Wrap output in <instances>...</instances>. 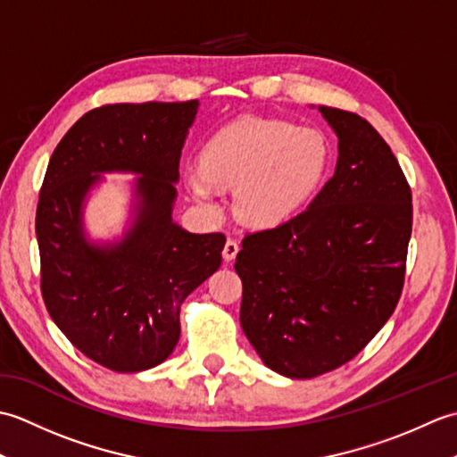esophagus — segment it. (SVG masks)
<instances>
[{"mask_svg":"<svg viewBox=\"0 0 457 457\" xmlns=\"http://www.w3.org/2000/svg\"><path fill=\"white\" fill-rule=\"evenodd\" d=\"M237 253H239V244H237V241L236 239H228L226 245H223V259L234 261Z\"/></svg>","mask_w":457,"mask_h":457,"instance_id":"obj_1","label":"esophagus"}]
</instances>
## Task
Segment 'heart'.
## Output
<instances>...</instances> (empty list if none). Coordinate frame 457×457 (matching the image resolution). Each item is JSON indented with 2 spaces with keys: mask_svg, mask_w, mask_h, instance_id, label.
<instances>
[{
  "mask_svg": "<svg viewBox=\"0 0 457 457\" xmlns=\"http://www.w3.org/2000/svg\"><path fill=\"white\" fill-rule=\"evenodd\" d=\"M329 157V143L320 129L244 118L212 135L202 162L184 169V182L212 212L220 208V188H234L237 216L251 226L270 228L296 216L314 196Z\"/></svg>",
  "mask_w": 457,
  "mask_h": 457,
  "instance_id": "b5f03b06",
  "label": "heart"
}]
</instances>
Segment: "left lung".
<instances>
[{
    "mask_svg": "<svg viewBox=\"0 0 457 457\" xmlns=\"http://www.w3.org/2000/svg\"><path fill=\"white\" fill-rule=\"evenodd\" d=\"M337 135L334 177L310 206L241 241L239 322L273 371L314 378L342 367L395 312L404 287L412 194L389 145L361 115L320 105Z\"/></svg>",
    "mask_w": 457,
    "mask_h": 457,
    "instance_id": "1",
    "label": "left lung"
}]
</instances>
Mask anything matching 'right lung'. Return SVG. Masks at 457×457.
I'll return each mask as SVG.
<instances>
[{
	"instance_id": "right-lung-1",
	"label": "right lung",
	"mask_w": 457,
	"mask_h": 457,
	"mask_svg": "<svg viewBox=\"0 0 457 457\" xmlns=\"http://www.w3.org/2000/svg\"><path fill=\"white\" fill-rule=\"evenodd\" d=\"M198 100L108 104L56 145L37 204L41 293L76 349L102 367L137 373L162 363L180 337V304L221 265L223 234L172 221L179 162ZM142 174L138 220L121 245H88L81 202L98 171Z\"/></svg>"
}]
</instances>
